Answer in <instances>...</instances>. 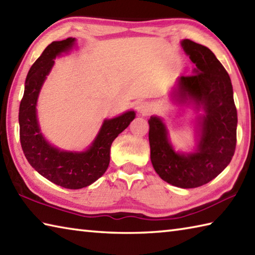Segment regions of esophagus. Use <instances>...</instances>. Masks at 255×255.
<instances>
[{
  "label": "esophagus",
  "instance_id": "34e87169",
  "mask_svg": "<svg viewBox=\"0 0 255 255\" xmlns=\"http://www.w3.org/2000/svg\"><path fill=\"white\" fill-rule=\"evenodd\" d=\"M137 112L140 115H143V117H145V115L150 114L151 104L148 102H141L140 104L137 105Z\"/></svg>",
  "mask_w": 255,
  "mask_h": 255
}]
</instances>
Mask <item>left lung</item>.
<instances>
[{"label": "left lung", "mask_w": 255, "mask_h": 255, "mask_svg": "<svg viewBox=\"0 0 255 255\" xmlns=\"http://www.w3.org/2000/svg\"><path fill=\"white\" fill-rule=\"evenodd\" d=\"M181 44L195 68L193 74L177 80L175 97L181 104L192 100L204 110L196 151L182 154L173 150L164 123L157 117L148 120V141L151 162L161 179L182 189H193L209 183L231 162L238 113L231 79L214 53L187 38Z\"/></svg>", "instance_id": "1"}]
</instances>
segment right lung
<instances>
[{"label": "right lung", "instance_id": "1", "mask_svg": "<svg viewBox=\"0 0 255 255\" xmlns=\"http://www.w3.org/2000/svg\"><path fill=\"white\" fill-rule=\"evenodd\" d=\"M74 42L75 38L72 37L55 41L43 51L28 71L18 111L20 141L26 160L45 179L71 190L92 184L104 174L110 163L112 142L135 118L134 111H128L105 120L92 145L84 152L61 151L46 142L36 119L37 97L55 57L71 49Z\"/></svg>", "mask_w": 255, "mask_h": 255}]
</instances>
